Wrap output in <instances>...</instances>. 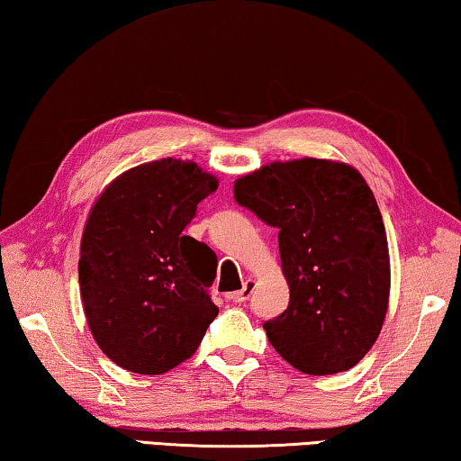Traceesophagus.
Here are the masks:
<instances>
[{"label": "esophagus", "instance_id": "obj_1", "mask_svg": "<svg viewBox=\"0 0 461 461\" xmlns=\"http://www.w3.org/2000/svg\"><path fill=\"white\" fill-rule=\"evenodd\" d=\"M253 289H255V281H253V279H247L245 284H243V287L239 289V292L229 294V300L235 302V303H243V302L249 300V297H251Z\"/></svg>", "mask_w": 461, "mask_h": 461}]
</instances>
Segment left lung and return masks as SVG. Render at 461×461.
<instances>
[{"mask_svg": "<svg viewBox=\"0 0 461 461\" xmlns=\"http://www.w3.org/2000/svg\"><path fill=\"white\" fill-rule=\"evenodd\" d=\"M235 200L279 230L289 305L263 324L273 348L305 375L358 365L391 292L383 216L365 177L342 161H273L239 177Z\"/></svg>", "mask_w": 461, "mask_h": 461, "instance_id": "8db88e82", "label": "left lung"}]
</instances>
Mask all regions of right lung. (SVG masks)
I'll list each match as a JSON object with an SVG mask.
<instances>
[{
  "instance_id": "right-lung-1",
  "label": "right lung",
  "mask_w": 461,
  "mask_h": 461,
  "mask_svg": "<svg viewBox=\"0 0 461 461\" xmlns=\"http://www.w3.org/2000/svg\"><path fill=\"white\" fill-rule=\"evenodd\" d=\"M218 180L194 161H148L115 177L88 212L78 284L99 348L121 368L161 375L190 358L218 316L216 257L184 235Z\"/></svg>"
}]
</instances>
